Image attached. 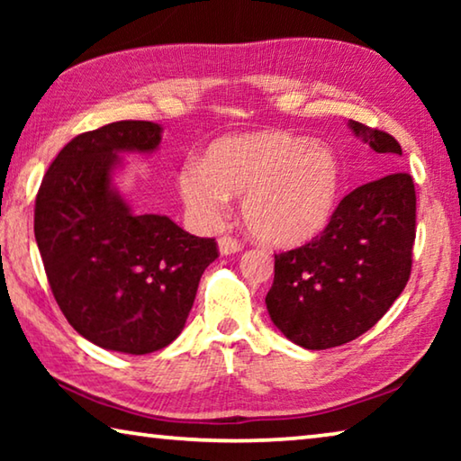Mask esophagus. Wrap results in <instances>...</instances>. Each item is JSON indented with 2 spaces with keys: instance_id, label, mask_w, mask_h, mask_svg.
<instances>
[{
  "instance_id": "1",
  "label": "esophagus",
  "mask_w": 461,
  "mask_h": 461,
  "mask_svg": "<svg viewBox=\"0 0 461 461\" xmlns=\"http://www.w3.org/2000/svg\"><path fill=\"white\" fill-rule=\"evenodd\" d=\"M217 246H220V252L223 256H230V254L240 252L241 241H238L236 238H231V236H223V238H220V241H217Z\"/></svg>"
}]
</instances>
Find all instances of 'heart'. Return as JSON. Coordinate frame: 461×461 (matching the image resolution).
Masks as SVG:
<instances>
[{
	"label": "heart",
	"instance_id": "heart-1",
	"mask_svg": "<svg viewBox=\"0 0 461 461\" xmlns=\"http://www.w3.org/2000/svg\"><path fill=\"white\" fill-rule=\"evenodd\" d=\"M185 207L201 225H217L241 194V217L254 238L291 248L330 223L339 193V165L330 148L286 131L221 138L203 162L178 173Z\"/></svg>",
	"mask_w": 461,
	"mask_h": 461
}]
</instances>
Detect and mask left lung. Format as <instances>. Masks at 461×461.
I'll return each mask as SVG.
<instances>
[{"label":"left lung","instance_id":"8db88e82","mask_svg":"<svg viewBox=\"0 0 461 461\" xmlns=\"http://www.w3.org/2000/svg\"><path fill=\"white\" fill-rule=\"evenodd\" d=\"M349 128L390 170L399 168L402 150L393 136L354 120ZM415 212V185L401 170L346 194L317 238L275 254L272 323L307 349L343 346L376 325L411 276Z\"/></svg>","mask_w":461,"mask_h":461}]
</instances>
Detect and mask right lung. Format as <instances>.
Instances as JSON below:
<instances>
[{
	"mask_svg": "<svg viewBox=\"0 0 461 461\" xmlns=\"http://www.w3.org/2000/svg\"><path fill=\"white\" fill-rule=\"evenodd\" d=\"M162 128L113 122L73 138L46 170L34 236L62 315L95 346L150 354L183 331L201 275L217 258L167 215L134 213L112 183L122 152H154Z\"/></svg>",
	"mask_w": 461,
	"mask_h": 461,
	"instance_id": "right-lung-1",
	"label": "right lung"
}]
</instances>
